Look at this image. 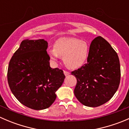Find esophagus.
<instances>
[{
    "mask_svg": "<svg viewBox=\"0 0 129 129\" xmlns=\"http://www.w3.org/2000/svg\"><path fill=\"white\" fill-rule=\"evenodd\" d=\"M63 74H64V75H66V76H67V75H69L70 74V73L69 72H67V71H63Z\"/></svg>",
    "mask_w": 129,
    "mask_h": 129,
    "instance_id": "obj_1",
    "label": "esophagus"
}]
</instances>
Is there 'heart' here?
Listing matches in <instances>:
<instances>
[{
  "instance_id": "obj_1",
  "label": "heart",
  "mask_w": 129,
  "mask_h": 129,
  "mask_svg": "<svg viewBox=\"0 0 129 129\" xmlns=\"http://www.w3.org/2000/svg\"><path fill=\"white\" fill-rule=\"evenodd\" d=\"M89 46L86 42L77 38L63 37L55 42L54 49L48 50V55L54 62L63 57L65 65L71 69L82 67L87 60Z\"/></svg>"
}]
</instances>
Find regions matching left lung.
<instances>
[{
	"label": "left lung",
	"instance_id": "obj_1",
	"mask_svg": "<svg viewBox=\"0 0 129 129\" xmlns=\"http://www.w3.org/2000/svg\"><path fill=\"white\" fill-rule=\"evenodd\" d=\"M72 75L77 78L74 94L83 105L96 107L106 103L119 88L120 67L119 57L102 37L92 40L87 63Z\"/></svg>",
	"mask_w": 129,
	"mask_h": 129
}]
</instances>
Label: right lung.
Returning a JSON list of instances; mask_svg holds the SVG:
<instances>
[{"label":"right lung","mask_w":129,"mask_h":129,"mask_svg":"<svg viewBox=\"0 0 129 129\" xmlns=\"http://www.w3.org/2000/svg\"><path fill=\"white\" fill-rule=\"evenodd\" d=\"M44 39L24 40L9 64L7 80L17 99L34 110L49 108L65 79L62 70L50 66Z\"/></svg>","instance_id":"obj_1"}]
</instances>
